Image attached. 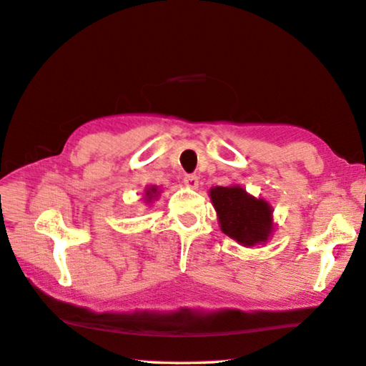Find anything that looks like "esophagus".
<instances>
[{
    "instance_id": "esophagus-1",
    "label": "esophagus",
    "mask_w": 366,
    "mask_h": 366,
    "mask_svg": "<svg viewBox=\"0 0 366 366\" xmlns=\"http://www.w3.org/2000/svg\"><path fill=\"white\" fill-rule=\"evenodd\" d=\"M183 182H184V187H188L191 189H196L197 187H199V178H197L196 175H187Z\"/></svg>"
}]
</instances>
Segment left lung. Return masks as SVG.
<instances>
[{
  "label": "left lung",
  "instance_id": "1",
  "mask_svg": "<svg viewBox=\"0 0 366 366\" xmlns=\"http://www.w3.org/2000/svg\"><path fill=\"white\" fill-rule=\"evenodd\" d=\"M219 225L228 238L244 247H254L272 238L273 207L264 197H255L239 184L209 189Z\"/></svg>",
  "mask_w": 366,
  "mask_h": 366
}]
</instances>
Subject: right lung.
<instances>
[{
  "label": "right lung",
  "instance_id": "1",
  "mask_svg": "<svg viewBox=\"0 0 366 366\" xmlns=\"http://www.w3.org/2000/svg\"><path fill=\"white\" fill-rule=\"evenodd\" d=\"M160 196V189L156 184H151V187H146L143 191V201L146 204H152Z\"/></svg>",
  "mask_w": 366,
  "mask_h": 366
}]
</instances>
